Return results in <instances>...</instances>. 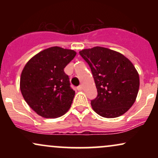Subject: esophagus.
I'll return each instance as SVG.
<instances>
[{
    "instance_id": "obj_1",
    "label": "esophagus",
    "mask_w": 158,
    "mask_h": 158,
    "mask_svg": "<svg viewBox=\"0 0 158 158\" xmlns=\"http://www.w3.org/2000/svg\"><path fill=\"white\" fill-rule=\"evenodd\" d=\"M83 89V86L82 85H79V87H77V90H81Z\"/></svg>"
}]
</instances>
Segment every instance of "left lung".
Segmentation results:
<instances>
[{"label": "left lung", "mask_w": 158, "mask_h": 158, "mask_svg": "<svg viewBox=\"0 0 158 158\" xmlns=\"http://www.w3.org/2000/svg\"><path fill=\"white\" fill-rule=\"evenodd\" d=\"M89 64L98 95L92 108L106 118L124 114L135 103L139 87V73L131 61L120 52L94 47L79 51Z\"/></svg>", "instance_id": "1"}]
</instances>
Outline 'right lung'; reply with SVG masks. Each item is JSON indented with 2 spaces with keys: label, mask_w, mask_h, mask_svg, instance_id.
<instances>
[{
  "label": "right lung",
  "mask_w": 158,
  "mask_h": 158,
  "mask_svg": "<svg viewBox=\"0 0 158 158\" xmlns=\"http://www.w3.org/2000/svg\"><path fill=\"white\" fill-rule=\"evenodd\" d=\"M77 52L51 47L32 56L25 64L20 79L22 96L36 114L57 118L68 111L75 91L70 88L64 68Z\"/></svg>",
  "instance_id": "obj_1"
}]
</instances>
